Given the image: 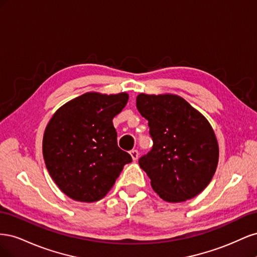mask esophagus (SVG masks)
I'll list each match as a JSON object with an SVG mask.
<instances>
[{
    "label": "esophagus",
    "instance_id": "obj_1",
    "mask_svg": "<svg viewBox=\"0 0 257 257\" xmlns=\"http://www.w3.org/2000/svg\"><path fill=\"white\" fill-rule=\"evenodd\" d=\"M130 154H131V157H132V159H133V161H136L137 159H138V157H139V152L137 151V150H132L131 152H130Z\"/></svg>",
    "mask_w": 257,
    "mask_h": 257
}]
</instances>
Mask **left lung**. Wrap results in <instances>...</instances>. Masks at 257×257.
<instances>
[{
    "mask_svg": "<svg viewBox=\"0 0 257 257\" xmlns=\"http://www.w3.org/2000/svg\"><path fill=\"white\" fill-rule=\"evenodd\" d=\"M138 111L148 120L151 151L139 159V166L152 189L168 203H181L204 191L219 162V145L205 116L174 94L136 98Z\"/></svg>",
    "mask_w": 257,
    "mask_h": 257,
    "instance_id": "1",
    "label": "left lung"
}]
</instances>
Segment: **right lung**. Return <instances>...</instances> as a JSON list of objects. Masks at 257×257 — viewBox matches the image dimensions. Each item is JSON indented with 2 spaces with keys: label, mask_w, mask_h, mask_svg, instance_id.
I'll list each match as a JSON object with an SVG mask.
<instances>
[{
  "label": "right lung",
  "mask_w": 257,
  "mask_h": 257,
  "mask_svg": "<svg viewBox=\"0 0 257 257\" xmlns=\"http://www.w3.org/2000/svg\"><path fill=\"white\" fill-rule=\"evenodd\" d=\"M128 100L127 93L88 92L56 111L46 126V167L68 197L93 203L105 197L131 155L116 144L112 119Z\"/></svg>",
  "instance_id": "add662e5"
}]
</instances>
